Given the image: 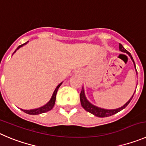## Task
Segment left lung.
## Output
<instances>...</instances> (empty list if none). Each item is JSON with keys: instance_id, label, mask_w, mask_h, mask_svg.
Wrapping results in <instances>:
<instances>
[{"instance_id": "obj_1", "label": "left lung", "mask_w": 146, "mask_h": 146, "mask_svg": "<svg viewBox=\"0 0 146 146\" xmlns=\"http://www.w3.org/2000/svg\"><path fill=\"white\" fill-rule=\"evenodd\" d=\"M119 50H120L121 52H126L127 54H128L129 55H130V57L131 58L132 60H133V62H134L135 66V64L134 60H133V57H132L131 54H130V53L128 51H127V50L124 48L123 46H122L121 44H119ZM133 96L130 98V100L127 102L125 105L122 106V107H121L120 108L116 109V110H104V109L99 108V107H96V106L93 105V104H91V103H90V102L87 100L86 98V96H85V94H84V88H82V90H81V94H80V100H81V106L83 107V108H84L85 110H86L87 111H88V112L92 113V114H93L94 115H95V116L99 117H110V116H111V115H113V114H116V113L119 112V111H120L121 110H122L123 109H125L127 106L128 105L129 103L130 102V101H131L132 99H133Z\"/></svg>"}]
</instances>
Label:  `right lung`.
<instances>
[{"label":"right lung","mask_w":146,"mask_h":146,"mask_svg":"<svg viewBox=\"0 0 146 146\" xmlns=\"http://www.w3.org/2000/svg\"><path fill=\"white\" fill-rule=\"evenodd\" d=\"M27 43V42H26V43H24V44L19 45V47H17V49H16V50H17L18 49H19L20 47H22L23 45L26 44ZM15 52L16 51H14V52ZM61 84H62V83H61V84H60L59 85L57 86V88H55V90H54V93H53V95H52V96L51 99H50V102H49L47 104H45V105L43 106V107H39V108H38V109H35V110H22V111H24L25 113H27V114H42V113L47 112V111L51 110L54 105V103H55V99H56L57 92H58V88H59V87L60 86Z\"/></svg>","instance_id":"1"}]
</instances>
